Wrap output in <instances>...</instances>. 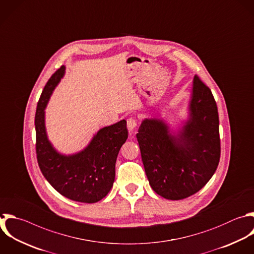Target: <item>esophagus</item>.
Instances as JSON below:
<instances>
[{
  "mask_svg": "<svg viewBox=\"0 0 254 254\" xmlns=\"http://www.w3.org/2000/svg\"><path fill=\"white\" fill-rule=\"evenodd\" d=\"M136 127H137V120L136 118L134 117H130L127 119V128L128 130L133 133L135 130H136Z\"/></svg>",
  "mask_w": 254,
  "mask_h": 254,
  "instance_id": "34e87169",
  "label": "esophagus"
}]
</instances>
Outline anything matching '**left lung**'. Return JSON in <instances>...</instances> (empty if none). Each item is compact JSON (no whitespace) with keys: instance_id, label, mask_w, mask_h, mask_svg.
Here are the masks:
<instances>
[{"instance_id":"8db88e82","label":"left lung","mask_w":254,"mask_h":254,"mask_svg":"<svg viewBox=\"0 0 254 254\" xmlns=\"http://www.w3.org/2000/svg\"><path fill=\"white\" fill-rule=\"evenodd\" d=\"M189 109L190 118L177 136L160 119H145L136 135L150 186L168 199H183L198 191L219 163L217 106L197 75Z\"/></svg>"}]
</instances>
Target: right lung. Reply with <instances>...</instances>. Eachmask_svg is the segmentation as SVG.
Segmentation results:
<instances>
[{
  "label": "right lung",
  "mask_w": 254,
  "mask_h": 254,
  "mask_svg": "<svg viewBox=\"0 0 254 254\" xmlns=\"http://www.w3.org/2000/svg\"><path fill=\"white\" fill-rule=\"evenodd\" d=\"M63 65L49 79L38 102L36 151L40 169L47 181L64 196L86 203L102 199L115 180V163L121 146L128 138L126 121L100 129L81 152L64 156L56 151L48 139L45 108L64 74Z\"/></svg>",
  "instance_id": "obj_1"
}]
</instances>
